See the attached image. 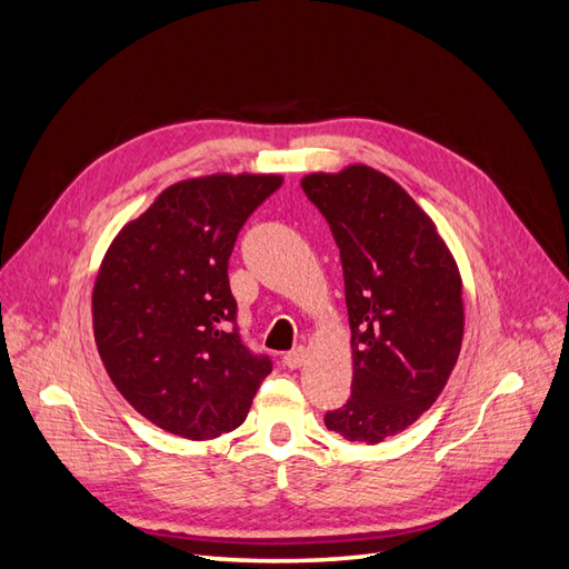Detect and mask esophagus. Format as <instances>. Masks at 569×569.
Instances as JSON below:
<instances>
[{"label": "esophagus", "mask_w": 569, "mask_h": 569, "mask_svg": "<svg viewBox=\"0 0 569 569\" xmlns=\"http://www.w3.org/2000/svg\"><path fill=\"white\" fill-rule=\"evenodd\" d=\"M282 360H284V366H287V368L297 370V368H301V366H303V360H306V349H303V347L291 349L289 353H284V356H282Z\"/></svg>", "instance_id": "obj_1"}]
</instances>
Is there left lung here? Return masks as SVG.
Masks as SVG:
<instances>
[{"mask_svg": "<svg viewBox=\"0 0 569 569\" xmlns=\"http://www.w3.org/2000/svg\"><path fill=\"white\" fill-rule=\"evenodd\" d=\"M339 247L353 382L325 425L380 443L416 422L449 382L462 343V282L435 222L368 166L301 180Z\"/></svg>", "mask_w": 569, "mask_h": 569, "instance_id": "left-lung-1", "label": "left lung"}]
</instances>
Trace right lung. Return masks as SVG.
<instances>
[{
	"label": "right lung",
	"mask_w": 569,
	"mask_h": 569,
	"mask_svg": "<svg viewBox=\"0 0 569 569\" xmlns=\"http://www.w3.org/2000/svg\"><path fill=\"white\" fill-rule=\"evenodd\" d=\"M280 176L170 184L118 232L101 261L92 318L111 382L149 422L192 441L244 422L272 360L237 327L228 261Z\"/></svg>",
	"instance_id": "obj_1"
}]
</instances>
